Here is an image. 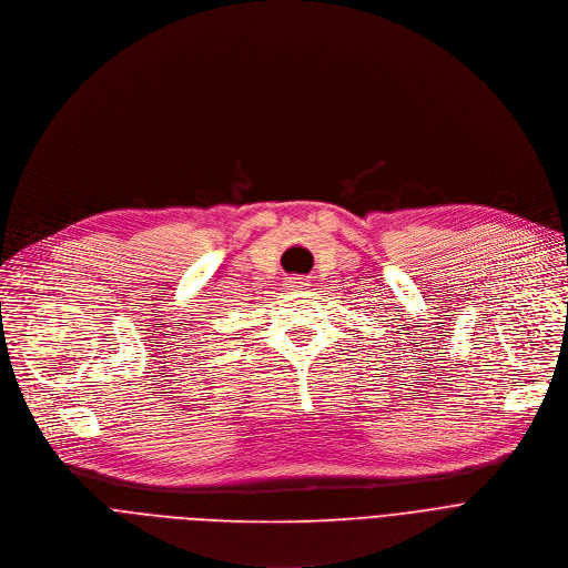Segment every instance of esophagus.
I'll list each match as a JSON object with an SVG mask.
<instances>
[{
	"label": "esophagus",
	"instance_id": "obj_1",
	"mask_svg": "<svg viewBox=\"0 0 568 568\" xmlns=\"http://www.w3.org/2000/svg\"><path fill=\"white\" fill-rule=\"evenodd\" d=\"M286 286H288L291 291H297V288H306L308 282H306V277H302V275H293V277H286Z\"/></svg>",
	"mask_w": 568,
	"mask_h": 568
}]
</instances>
